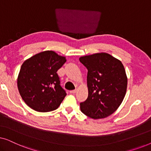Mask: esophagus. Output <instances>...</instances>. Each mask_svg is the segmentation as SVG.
Returning <instances> with one entry per match:
<instances>
[{
	"label": "esophagus",
	"instance_id": "34e87169",
	"mask_svg": "<svg viewBox=\"0 0 151 151\" xmlns=\"http://www.w3.org/2000/svg\"><path fill=\"white\" fill-rule=\"evenodd\" d=\"M76 91H77V90H72V91H70V93L74 94V93H76Z\"/></svg>",
	"mask_w": 151,
	"mask_h": 151
}]
</instances>
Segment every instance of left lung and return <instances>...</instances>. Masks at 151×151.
<instances>
[{"instance_id":"left-lung-1","label":"left lung","mask_w":151,"mask_h":151,"mask_svg":"<svg viewBox=\"0 0 151 151\" xmlns=\"http://www.w3.org/2000/svg\"><path fill=\"white\" fill-rule=\"evenodd\" d=\"M88 69V98L80 110L93 119H102L118 109L127 93V76L120 60L107 53L80 57Z\"/></svg>"}]
</instances>
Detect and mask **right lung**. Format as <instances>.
<instances>
[{
	"label": "right lung",
	"mask_w": 151,
	"mask_h": 151,
	"mask_svg": "<svg viewBox=\"0 0 151 151\" xmlns=\"http://www.w3.org/2000/svg\"><path fill=\"white\" fill-rule=\"evenodd\" d=\"M66 61V57L55 51H45L24 62L18 76V88L31 109L49 112L58 108L67 93L57 71Z\"/></svg>",
	"instance_id": "obj_1"
}]
</instances>
